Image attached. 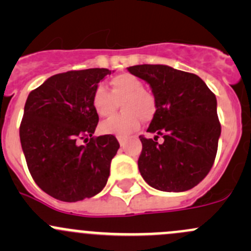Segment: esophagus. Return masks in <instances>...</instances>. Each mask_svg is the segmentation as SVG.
Instances as JSON below:
<instances>
[{
	"label": "esophagus",
	"mask_w": 251,
	"mask_h": 251,
	"mask_svg": "<svg viewBox=\"0 0 251 251\" xmlns=\"http://www.w3.org/2000/svg\"><path fill=\"white\" fill-rule=\"evenodd\" d=\"M118 141H119V143H120V146H124V144H125V137H124V136H118Z\"/></svg>",
	"instance_id": "obj_1"
}]
</instances>
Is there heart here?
Masks as SVG:
<instances>
[{"mask_svg":"<svg viewBox=\"0 0 251 251\" xmlns=\"http://www.w3.org/2000/svg\"><path fill=\"white\" fill-rule=\"evenodd\" d=\"M110 92L98 85L92 93V107L100 118H107L115 110L116 102L123 100L124 111L100 124V131L109 135H128L137 130L141 119L149 121L155 114L156 104L153 95L144 90V83L131 74H120L111 77Z\"/></svg>","mask_w":251,"mask_h":251,"instance_id":"b5f03b06","label":"heart"}]
</instances>
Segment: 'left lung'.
Masks as SVG:
<instances>
[{
    "label": "left lung",
    "instance_id": "8db88e82",
    "mask_svg": "<svg viewBox=\"0 0 251 251\" xmlns=\"http://www.w3.org/2000/svg\"><path fill=\"white\" fill-rule=\"evenodd\" d=\"M149 83L156 110L140 136L138 169L144 181L163 192H184L203 181L212 168L221 135L214 93L198 75L161 64L127 68ZM163 135L164 142H156Z\"/></svg>",
    "mask_w": 251,
    "mask_h": 251
}]
</instances>
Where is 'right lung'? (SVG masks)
<instances>
[{"instance_id": "right-lung-1", "label": "right lung", "mask_w": 251, "mask_h": 251, "mask_svg": "<svg viewBox=\"0 0 251 251\" xmlns=\"http://www.w3.org/2000/svg\"><path fill=\"white\" fill-rule=\"evenodd\" d=\"M110 73L93 68L53 75L27 96L19 127L25 160L37 186L58 201H83L107 184L120 144L113 135L93 137L98 115L91 100Z\"/></svg>"}]
</instances>
